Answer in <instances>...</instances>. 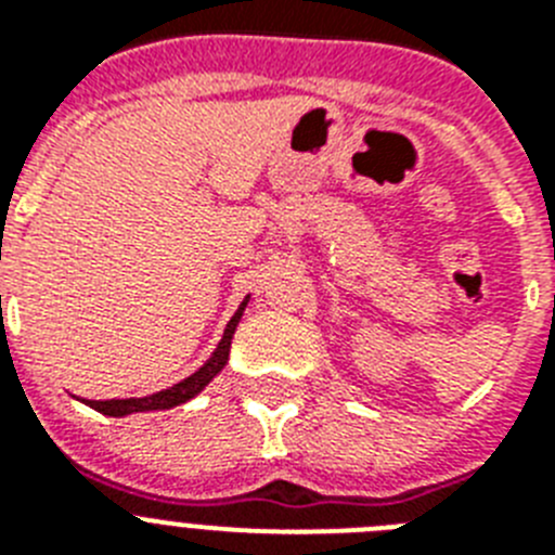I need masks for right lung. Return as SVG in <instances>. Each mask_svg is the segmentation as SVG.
Masks as SVG:
<instances>
[{"mask_svg":"<svg viewBox=\"0 0 555 555\" xmlns=\"http://www.w3.org/2000/svg\"><path fill=\"white\" fill-rule=\"evenodd\" d=\"M247 300L238 306V311L233 313V320L228 322L222 341H219V347L214 350V356H210L208 361H205V364L199 366V370L194 372L191 377H185V380H180V384L169 386V389H164V391H155V395L127 397V400H86V405H91V409L100 411V414H105V416H127V414H139V411L175 409V405L185 403V400H191V397H197L199 391H203L205 386H208L210 380H214V377L224 370V364H228L230 341H233L235 325H238V320H242L244 308H247Z\"/></svg>","mask_w":555,"mask_h":555,"instance_id":"1","label":"right lung"}]
</instances>
